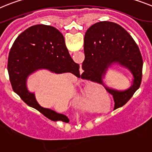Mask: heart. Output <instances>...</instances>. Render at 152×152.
Segmentation results:
<instances>
[{
	"label": "heart",
	"instance_id": "obj_1",
	"mask_svg": "<svg viewBox=\"0 0 152 152\" xmlns=\"http://www.w3.org/2000/svg\"><path fill=\"white\" fill-rule=\"evenodd\" d=\"M106 95L105 90L101 85L88 83L84 87V104L86 107H92L95 101L104 98Z\"/></svg>",
	"mask_w": 152,
	"mask_h": 152
}]
</instances>
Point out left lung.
Wrapping results in <instances>:
<instances>
[{
	"label": "left lung",
	"mask_w": 152,
	"mask_h": 152,
	"mask_svg": "<svg viewBox=\"0 0 152 152\" xmlns=\"http://www.w3.org/2000/svg\"><path fill=\"white\" fill-rule=\"evenodd\" d=\"M85 58L81 77L99 82L113 95L115 109L122 107L139 88L143 61L138 45L132 36L114 22L100 21L87 30L84 39ZM119 65L133 76L132 85L125 90L107 86L103 78L109 68Z\"/></svg>",
	"instance_id": "1"
}]
</instances>
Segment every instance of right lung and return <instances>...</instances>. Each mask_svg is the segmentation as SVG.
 Listing matches in <instances>:
<instances>
[{"mask_svg": "<svg viewBox=\"0 0 152 152\" xmlns=\"http://www.w3.org/2000/svg\"><path fill=\"white\" fill-rule=\"evenodd\" d=\"M42 69L55 74L69 72L80 77L79 64L71 58L62 34L52 26L37 24L19 34L10 50L7 70L11 86L28 106L48 119L69 122L66 115L41 107L34 93L28 90V77Z\"/></svg>", "mask_w": 152, "mask_h": 152, "instance_id": "obj_1", "label": "right lung"}]
</instances>
